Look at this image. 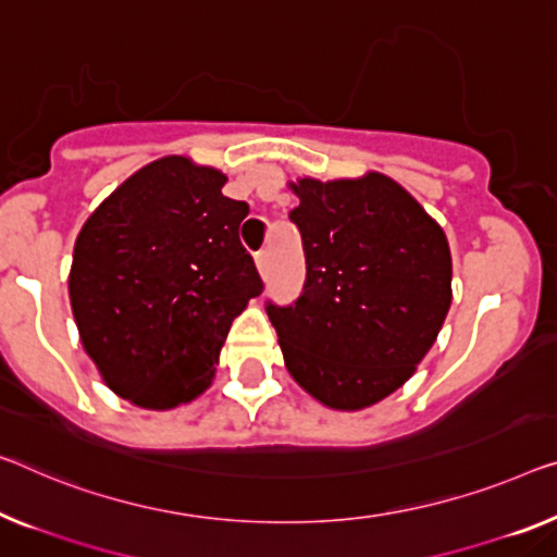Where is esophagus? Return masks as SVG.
I'll list each match as a JSON object with an SVG mask.
<instances>
[{
  "instance_id": "34e87169",
  "label": "esophagus",
  "mask_w": 557,
  "mask_h": 557,
  "mask_svg": "<svg viewBox=\"0 0 557 557\" xmlns=\"http://www.w3.org/2000/svg\"><path fill=\"white\" fill-rule=\"evenodd\" d=\"M255 264H257V272H268V268H270V252L268 250H260L255 255Z\"/></svg>"
}]
</instances>
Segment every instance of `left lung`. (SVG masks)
Here are the masks:
<instances>
[{
  "label": "left lung",
  "mask_w": 557,
  "mask_h": 557,
  "mask_svg": "<svg viewBox=\"0 0 557 557\" xmlns=\"http://www.w3.org/2000/svg\"><path fill=\"white\" fill-rule=\"evenodd\" d=\"M289 220L302 232L307 280L293 307L268 305L285 368L307 395L355 412L414 375L453 302L443 227L400 182L297 177Z\"/></svg>",
  "instance_id": "left-lung-1"
}]
</instances>
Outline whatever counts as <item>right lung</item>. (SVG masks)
Listing matches in <instances>:
<instances>
[{"label": "right lung", "mask_w": 557, "mask_h": 557, "mask_svg": "<svg viewBox=\"0 0 557 557\" xmlns=\"http://www.w3.org/2000/svg\"><path fill=\"white\" fill-rule=\"evenodd\" d=\"M227 174L168 154L132 172L82 225L70 302L85 352L114 395L174 410L212 385L232 320L262 293Z\"/></svg>", "instance_id": "1"}]
</instances>
